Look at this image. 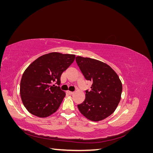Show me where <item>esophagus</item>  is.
Returning a JSON list of instances; mask_svg holds the SVG:
<instances>
[{
    "mask_svg": "<svg viewBox=\"0 0 153 153\" xmlns=\"http://www.w3.org/2000/svg\"><path fill=\"white\" fill-rule=\"evenodd\" d=\"M68 93H69V94H71V95L73 94V93H74V92H71V91H68Z\"/></svg>",
    "mask_w": 153,
    "mask_h": 153,
    "instance_id": "34e87169",
    "label": "esophagus"
}]
</instances>
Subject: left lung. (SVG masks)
Masks as SVG:
<instances>
[{
  "mask_svg": "<svg viewBox=\"0 0 153 153\" xmlns=\"http://www.w3.org/2000/svg\"><path fill=\"white\" fill-rule=\"evenodd\" d=\"M85 79L92 82L91 90L85 91V99L78 105L80 113L92 121H101L114 113L121 98V80L108 64L89 57H76Z\"/></svg>",
  "mask_w": 153,
  "mask_h": 153,
  "instance_id": "obj_1",
  "label": "left lung"
}]
</instances>
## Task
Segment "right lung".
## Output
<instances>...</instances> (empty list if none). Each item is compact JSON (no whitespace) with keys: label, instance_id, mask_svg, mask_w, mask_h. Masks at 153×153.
<instances>
[{"label":"right lung","instance_id":"right-lung-1","mask_svg":"<svg viewBox=\"0 0 153 153\" xmlns=\"http://www.w3.org/2000/svg\"><path fill=\"white\" fill-rule=\"evenodd\" d=\"M75 55L52 52L42 55L25 69L20 82V96L26 109L39 117L56 112L66 96L59 86L62 73L73 62Z\"/></svg>","mask_w":153,"mask_h":153}]
</instances>
